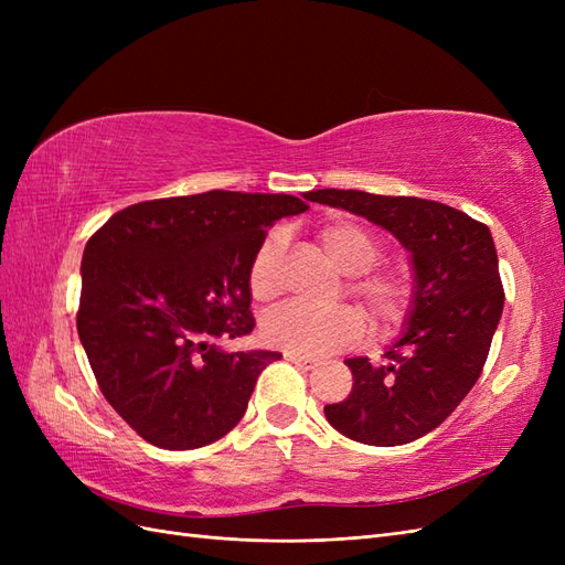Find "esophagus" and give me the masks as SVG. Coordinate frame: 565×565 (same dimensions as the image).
<instances>
[{"label":"esophagus","instance_id":"1","mask_svg":"<svg viewBox=\"0 0 565 565\" xmlns=\"http://www.w3.org/2000/svg\"><path fill=\"white\" fill-rule=\"evenodd\" d=\"M285 361L295 363L299 370H313L318 367V361L316 358H309V355H297V353H285Z\"/></svg>","mask_w":565,"mask_h":565}]
</instances>
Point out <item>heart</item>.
<instances>
[{
  "mask_svg": "<svg viewBox=\"0 0 565 565\" xmlns=\"http://www.w3.org/2000/svg\"><path fill=\"white\" fill-rule=\"evenodd\" d=\"M324 256L349 273L351 292L365 303L374 332L391 334L405 322L413 309V282L396 270H372L384 256V247L370 228L351 218L324 221L316 231ZM285 237L270 233L254 252L247 270L249 295L256 301H270L280 292L278 268ZM262 334L270 347L297 355H324L355 344L365 334V316L353 306H313L289 301L270 311L262 322Z\"/></svg>",
  "mask_w": 565,
  "mask_h": 565,
  "instance_id": "heart-1",
  "label": "heart"
}]
</instances>
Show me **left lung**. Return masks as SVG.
Here are the masks:
<instances>
[{
    "instance_id": "obj_1",
    "label": "left lung",
    "mask_w": 565,
    "mask_h": 565,
    "mask_svg": "<svg viewBox=\"0 0 565 565\" xmlns=\"http://www.w3.org/2000/svg\"><path fill=\"white\" fill-rule=\"evenodd\" d=\"M306 200L365 216L409 252L415 295L401 339L377 365L349 358L353 388L324 405V417L365 446L413 443L446 422L483 372L504 309L490 228L422 198L322 188Z\"/></svg>"
}]
</instances>
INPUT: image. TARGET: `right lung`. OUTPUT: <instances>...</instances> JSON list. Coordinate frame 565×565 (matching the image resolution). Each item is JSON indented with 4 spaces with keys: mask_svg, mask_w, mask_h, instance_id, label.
<instances>
[{
    "mask_svg": "<svg viewBox=\"0 0 565 565\" xmlns=\"http://www.w3.org/2000/svg\"><path fill=\"white\" fill-rule=\"evenodd\" d=\"M309 204L210 191L131 204L82 256L77 332L106 401L143 440L193 450L243 419L278 351H224L254 330L247 270L266 231Z\"/></svg>",
    "mask_w": 565,
    "mask_h": 565,
    "instance_id": "add662e5",
    "label": "right lung"
}]
</instances>
